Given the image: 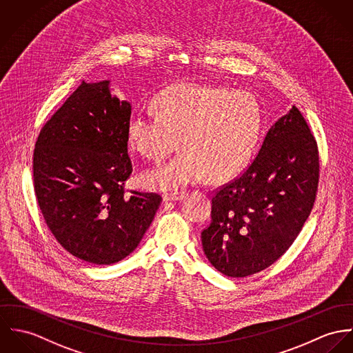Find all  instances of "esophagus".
Segmentation results:
<instances>
[{"mask_svg": "<svg viewBox=\"0 0 353 353\" xmlns=\"http://www.w3.org/2000/svg\"><path fill=\"white\" fill-rule=\"evenodd\" d=\"M187 197L185 192H180V194H165L163 195V200L165 201H180L183 199Z\"/></svg>", "mask_w": 353, "mask_h": 353, "instance_id": "34e87169", "label": "esophagus"}]
</instances>
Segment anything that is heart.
<instances>
[{
	"label": "heart",
	"mask_w": 353,
	"mask_h": 353,
	"mask_svg": "<svg viewBox=\"0 0 353 353\" xmlns=\"http://www.w3.org/2000/svg\"><path fill=\"white\" fill-rule=\"evenodd\" d=\"M157 115L135 114L127 123L128 146L154 163L177 148L170 163L143 176L149 188L174 190L233 180L249 163L261 131L257 100L223 86L177 83L159 92Z\"/></svg>",
	"instance_id": "1"
}]
</instances>
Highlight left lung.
Instances as JSON below:
<instances>
[{"instance_id": "left-lung-1", "label": "left lung", "mask_w": 353, "mask_h": 353, "mask_svg": "<svg viewBox=\"0 0 353 353\" xmlns=\"http://www.w3.org/2000/svg\"><path fill=\"white\" fill-rule=\"evenodd\" d=\"M319 181L316 141L299 110L279 119L252 163L212 196L201 232L208 261L229 277L264 271L302 232Z\"/></svg>"}]
</instances>
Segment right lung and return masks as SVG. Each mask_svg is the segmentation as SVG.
Here are the masks:
<instances>
[{"instance_id": "obj_1", "label": "right lung", "mask_w": 353, "mask_h": 353, "mask_svg": "<svg viewBox=\"0 0 353 353\" xmlns=\"http://www.w3.org/2000/svg\"><path fill=\"white\" fill-rule=\"evenodd\" d=\"M110 81L81 82L40 130L34 188L55 239L74 257L110 265L127 257L152 225L162 197L127 191L131 105Z\"/></svg>"}]
</instances>
